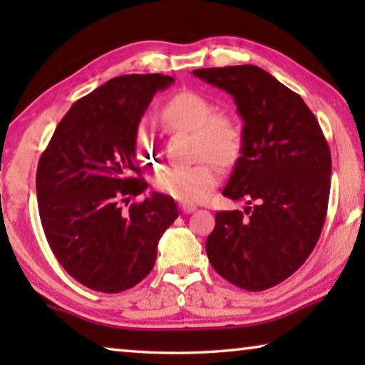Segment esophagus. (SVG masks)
<instances>
[{
  "label": "esophagus",
  "mask_w": 365,
  "mask_h": 365,
  "mask_svg": "<svg viewBox=\"0 0 365 365\" xmlns=\"http://www.w3.org/2000/svg\"><path fill=\"white\" fill-rule=\"evenodd\" d=\"M180 209H182L183 214H191V212L196 211V207L191 206V205H180Z\"/></svg>",
  "instance_id": "esophagus-1"
}]
</instances>
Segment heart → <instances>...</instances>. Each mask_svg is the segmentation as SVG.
I'll return each mask as SVG.
<instances>
[{
    "label": "heart",
    "instance_id": "obj_1",
    "mask_svg": "<svg viewBox=\"0 0 365 365\" xmlns=\"http://www.w3.org/2000/svg\"><path fill=\"white\" fill-rule=\"evenodd\" d=\"M214 113L215 106L206 96L195 91H178L160 106L158 122L165 132H193L197 158L209 155L222 165L233 164L242 153V128L232 117ZM133 153L145 168H159L160 154L145 133L135 137ZM212 159H201L191 168L165 169L156 177L154 187L188 205L205 201L220 178V170Z\"/></svg>",
    "mask_w": 365,
    "mask_h": 365
}]
</instances>
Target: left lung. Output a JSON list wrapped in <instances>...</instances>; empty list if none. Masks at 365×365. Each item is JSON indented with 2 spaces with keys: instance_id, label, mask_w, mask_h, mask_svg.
Masks as SVG:
<instances>
[{
  "instance_id": "1",
  "label": "left lung",
  "mask_w": 365,
  "mask_h": 365,
  "mask_svg": "<svg viewBox=\"0 0 365 365\" xmlns=\"http://www.w3.org/2000/svg\"><path fill=\"white\" fill-rule=\"evenodd\" d=\"M193 73L232 95L245 122L242 156L222 195L248 206L215 214L209 262L233 285L262 292L293 275L316 248L330 196L329 143L302 98L261 67Z\"/></svg>"
}]
</instances>
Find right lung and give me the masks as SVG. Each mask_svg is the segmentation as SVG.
<instances>
[{"mask_svg": "<svg viewBox=\"0 0 365 365\" xmlns=\"http://www.w3.org/2000/svg\"><path fill=\"white\" fill-rule=\"evenodd\" d=\"M175 80L160 73L108 80L72 104L43 151L36 197L53 255L78 283L120 293L154 267L158 243L178 217L175 201L148 188L133 140L156 91Z\"/></svg>", "mask_w": 365, "mask_h": 365, "instance_id": "obj_1", "label": "right lung"}]
</instances>
